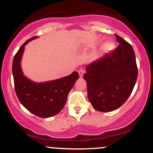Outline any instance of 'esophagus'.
Listing matches in <instances>:
<instances>
[{
	"mask_svg": "<svg viewBox=\"0 0 153 153\" xmlns=\"http://www.w3.org/2000/svg\"><path fill=\"white\" fill-rule=\"evenodd\" d=\"M84 73V69H82V68H81V69H80L79 71H78V74H79L80 78H82Z\"/></svg>",
	"mask_w": 153,
	"mask_h": 153,
	"instance_id": "esophagus-1",
	"label": "esophagus"
}]
</instances>
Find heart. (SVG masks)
I'll list each match as a JSON object with an SVG mask.
<instances>
[{"mask_svg": "<svg viewBox=\"0 0 153 153\" xmlns=\"http://www.w3.org/2000/svg\"><path fill=\"white\" fill-rule=\"evenodd\" d=\"M114 48H115V44L111 41H108L104 43L102 46V51L104 53H109L112 51Z\"/></svg>", "mask_w": 153, "mask_h": 153, "instance_id": "1", "label": "heart"}]
</instances>
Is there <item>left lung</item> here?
<instances>
[{"label": "left lung", "instance_id": "obj_1", "mask_svg": "<svg viewBox=\"0 0 153 153\" xmlns=\"http://www.w3.org/2000/svg\"><path fill=\"white\" fill-rule=\"evenodd\" d=\"M115 51L87 65L84 79L92 106L101 112L114 111L131 95L137 78L135 54L130 44L115 34Z\"/></svg>", "mask_w": 153, "mask_h": 153}]
</instances>
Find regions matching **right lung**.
I'll return each instance as SVG.
<instances>
[{"instance_id":"add662e5","label":"right lung","mask_w":153,"mask_h":153,"mask_svg":"<svg viewBox=\"0 0 153 153\" xmlns=\"http://www.w3.org/2000/svg\"><path fill=\"white\" fill-rule=\"evenodd\" d=\"M38 38L27 40L15 55L13 61V75L18 99L27 110L39 117L48 118L58 114L66 104L69 91L78 79V73L73 72L68 76L44 82H36L25 76L21 62L25 46Z\"/></svg>"}]
</instances>
